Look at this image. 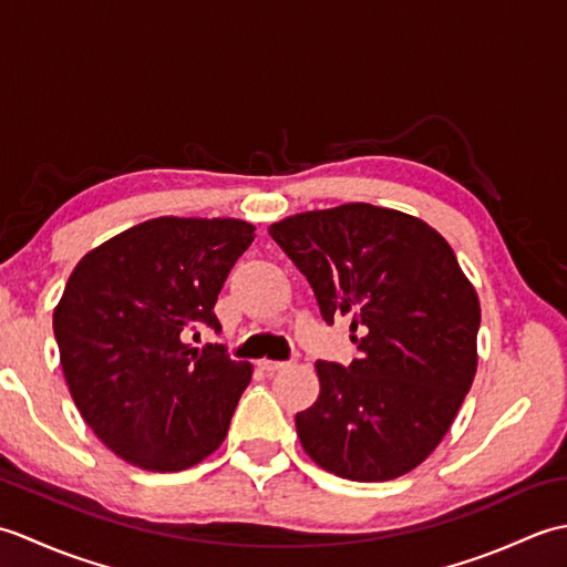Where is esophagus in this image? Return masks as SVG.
<instances>
[{
	"label": "esophagus",
	"instance_id": "34e87169",
	"mask_svg": "<svg viewBox=\"0 0 567 567\" xmlns=\"http://www.w3.org/2000/svg\"><path fill=\"white\" fill-rule=\"evenodd\" d=\"M258 365H260V370H265V372H277V370L290 368V363H287V360H268V358L258 360Z\"/></svg>",
	"mask_w": 567,
	"mask_h": 567
}]
</instances>
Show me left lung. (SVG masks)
<instances>
[{
    "mask_svg": "<svg viewBox=\"0 0 567 567\" xmlns=\"http://www.w3.org/2000/svg\"><path fill=\"white\" fill-rule=\"evenodd\" d=\"M327 323L351 317L360 358L317 363L319 400L295 416L307 455L384 483L443 441L477 370L480 302L436 228L396 209L341 204L272 224Z\"/></svg>",
    "mask_w": 567,
    "mask_h": 567,
    "instance_id": "obj_1",
    "label": "left lung"
}]
</instances>
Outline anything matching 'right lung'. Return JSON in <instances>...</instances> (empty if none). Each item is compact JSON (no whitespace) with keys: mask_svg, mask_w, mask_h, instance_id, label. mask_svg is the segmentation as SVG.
Returning <instances> with one entry per match:
<instances>
[{"mask_svg":"<svg viewBox=\"0 0 567 567\" xmlns=\"http://www.w3.org/2000/svg\"><path fill=\"white\" fill-rule=\"evenodd\" d=\"M240 219H161L90 250L53 311L68 390L122 461L177 473L226 439L252 365L187 333L221 329L216 297L256 238Z\"/></svg>","mask_w":567,"mask_h":567,"instance_id":"obj_1","label":"right lung"}]
</instances>
